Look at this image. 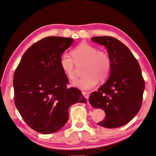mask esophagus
<instances>
[{
	"label": "esophagus",
	"instance_id": "obj_1",
	"mask_svg": "<svg viewBox=\"0 0 156 156\" xmlns=\"http://www.w3.org/2000/svg\"><path fill=\"white\" fill-rule=\"evenodd\" d=\"M82 94L86 98L88 99L89 97V93H87V92H82Z\"/></svg>",
	"mask_w": 156,
	"mask_h": 156
}]
</instances>
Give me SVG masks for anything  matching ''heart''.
<instances>
[{"instance_id":"b5f03b06","label":"heart","mask_w":156,"mask_h":156,"mask_svg":"<svg viewBox=\"0 0 156 156\" xmlns=\"http://www.w3.org/2000/svg\"><path fill=\"white\" fill-rule=\"evenodd\" d=\"M72 58L63 54L60 58L59 64L63 72L70 79L75 78L74 62H85L83 76L72 82L74 87L82 90H89L96 87L98 80L104 81L109 76L111 70L110 56L106 51H98L94 46L82 42L72 51Z\"/></svg>"}]
</instances>
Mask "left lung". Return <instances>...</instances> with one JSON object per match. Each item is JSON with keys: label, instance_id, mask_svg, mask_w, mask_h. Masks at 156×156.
Listing matches in <instances>:
<instances>
[{"label": "left lung", "instance_id": "obj_1", "mask_svg": "<svg viewBox=\"0 0 156 156\" xmlns=\"http://www.w3.org/2000/svg\"><path fill=\"white\" fill-rule=\"evenodd\" d=\"M91 40L107 48L111 70L107 82L90 94L89 101L93 107L105 111V118L98 124L118 128L130 122L139 112L145 81L139 63L125 44L111 37Z\"/></svg>", "mask_w": 156, "mask_h": 156}]
</instances>
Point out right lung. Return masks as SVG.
I'll return each mask as SVG.
<instances>
[{
	"instance_id": "add662e5",
	"label": "right lung",
	"mask_w": 156,
	"mask_h": 156,
	"mask_svg": "<svg viewBox=\"0 0 156 156\" xmlns=\"http://www.w3.org/2000/svg\"><path fill=\"white\" fill-rule=\"evenodd\" d=\"M73 41L44 38L26 50L15 70L16 107L27 125L41 134L59 130L67 122L70 106L87 102L78 89L67 88L69 80L59 64L61 55Z\"/></svg>"
}]
</instances>
